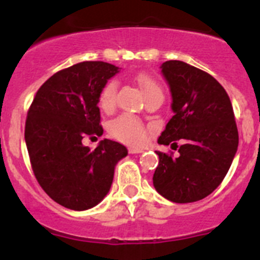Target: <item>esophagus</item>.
I'll return each mask as SVG.
<instances>
[{
  "instance_id": "34e87169",
  "label": "esophagus",
  "mask_w": 260,
  "mask_h": 260,
  "mask_svg": "<svg viewBox=\"0 0 260 260\" xmlns=\"http://www.w3.org/2000/svg\"><path fill=\"white\" fill-rule=\"evenodd\" d=\"M143 148H138V147H131L129 148V153H141L143 152Z\"/></svg>"
}]
</instances>
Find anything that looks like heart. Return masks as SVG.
<instances>
[{"label":"heart","instance_id":"obj_1","mask_svg":"<svg viewBox=\"0 0 260 260\" xmlns=\"http://www.w3.org/2000/svg\"><path fill=\"white\" fill-rule=\"evenodd\" d=\"M136 81L140 85L145 96L150 94H162L160 85L147 75H137ZM115 95H117V84L114 81L109 82L100 94V107L104 110L112 109L115 104ZM109 132L113 137L127 145H142L147 137V129L145 125L132 115H120L113 120L109 124Z\"/></svg>","mask_w":260,"mask_h":260}]
</instances>
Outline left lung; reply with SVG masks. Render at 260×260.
Instances as JSON below:
<instances>
[{
  "mask_svg": "<svg viewBox=\"0 0 260 260\" xmlns=\"http://www.w3.org/2000/svg\"><path fill=\"white\" fill-rule=\"evenodd\" d=\"M160 69L170 89L174 115L157 142L178 147L175 141L180 140L183 145L176 157L156 151L153 186L171 202H197L220 185L238 151L233 105L207 72L181 60H166Z\"/></svg>",
  "mask_w": 260,
  "mask_h": 260,
  "instance_id": "1",
  "label": "left lung"
}]
</instances>
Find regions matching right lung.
Instances as JSON below:
<instances>
[{"mask_svg":"<svg viewBox=\"0 0 260 260\" xmlns=\"http://www.w3.org/2000/svg\"><path fill=\"white\" fill-rule=\"evenodd\" d=\"M119 67L87 60L57 72L40 86L27 112L25 142L38 183L54 202L74 211L99 205L128 150L112 140L94 151L82 143L102 136L100 94Z\"/></svg>","mask_w":260,"mask_h":260,"instance_id":"1","label":"right lung"}]
</instances>
